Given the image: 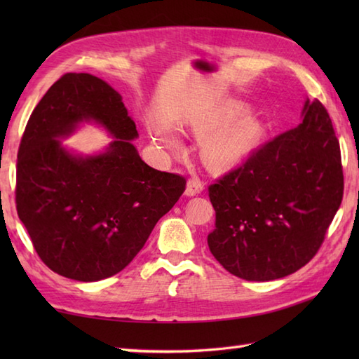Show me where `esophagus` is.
<instances>
[{"instance_id":"1","label":"esophagus","mask_w":359,"mask_h":359,"mask_svg":"<svg viewBox=\"0 0 359 359\" xmlns=\"http://www.w3.org/2000/svg\"><path fill=\"white\" fill-rule=\"evenodd\" d=\"M202 191H203V184L199 179H189L188 180L187 189H185L187 196H196V194H201Z\"/></svg>"}]
</instances>
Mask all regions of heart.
<instances>
[{"label": "heart", "mask_w": 359, "mask_h": 359, "mask_svg": "<svg viewBox=\"0 0 359 359\" xmlns=\"http://www.w3.org/2000/svg\"><path fill=\"white\" fill-rule=\"evenodd\" d=\"M239 109V104H226L191 123V131L196 135H209L202 143V158L211 170H228L239 163L256 147L259 137L262 134L261 123L251 116H243L222 130L218 128L228 123ZM216 128L219 131L217 132ZM160 142L170 149L179 147V142L172 135L160 137Z\"/></svg>", "instance_id": "b5f03b06"}]
</instances>
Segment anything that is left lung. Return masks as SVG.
<instances>
[{
  "mask_svg": "<svg viewBox=\"0 0 359 359\" xmlns=\"http://www.w3.org/2000/svg\"><path fill=\"white\" fill-rule=\"evenodd\" d=\"M342 193L341 149L329 112L319 100H307L299 125L210 185L216 211L210 251L245 280L288 276L318 253Z\"/></svg>",
  "mask_w": 359,
  "mask_h": 359,
  "instance_id": "8db88e82",
  "label": "left lung"
}]
</instances>
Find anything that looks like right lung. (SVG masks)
I'll use <instances>...</instances> for the list:
<instances>
[{
	"label": "right lung",
	"instance_id": "obj_1",
	"mask_svg": "<svg viewBox=\"0 0 359 359\" xmlns=\"http://www.w3.org/2000/svg\"><path fill=\"white\" fill-rule=\"evenodd\" d=\"M90 119L116 140L102 155L74 156L57 139ZM137 135L121 95L90 74H65L30 114L15 202L36 255L52 271L81 282L114 276L184 194L185 177L140 158L131 143Z\"/></svg>",
	"mask_w": 359,
	"mask_h": 359
}]
</instances>
